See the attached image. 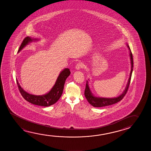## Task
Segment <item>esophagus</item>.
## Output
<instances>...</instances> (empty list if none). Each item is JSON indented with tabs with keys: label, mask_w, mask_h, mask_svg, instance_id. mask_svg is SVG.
Listing matches in <instances>:
<instances>
[{
	"label": "esophagus",
	"mask_w": 151,
	"mask_h": 151,
	"mask_svg": "<svg viewBox=\"0 0 151 151\" xmlns=\"http://www.w3.org/2000/svg\"><path fill=\"white\" fill-rule=\"evenodd\" d=\"M82 68H83V65L82 64V63H77V65H76V69H77V70H80V69H81Z\"/></svg>",
	"instance_id": "1"
}]
</instances>
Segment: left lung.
Masks as SVG:
<instances>
[{
	"mask_svg": "<svg viewBox=\"0 0 151 151\" xmlns=\"http://www.w3.org/2000/svg\"><path fill=\"white\" fill-rule=\"evenodd\" d=\"M127 47L128 49L129 50V55H130V63H131V71L130 73V76L128 79V82L127 86L126 87L125 89L124 90L123 93L118 96L117 97L115 98H102V97H97L94 96L91 90L90 89L89 86L88 84V81H87V83H86V89L84 91V95L85 97L86 98L87 100L90 104L92 105V106L95 107H105L107 106H109V105H113L115 104L117 102L120 101L121 100H122L124 97L125 96L127 91L128 90V87L130 84V80H131V77H132V74L133 72V55L132 53V52L130 51V47L128 46V44Z\"/></svg>",
	"mask_w": 151,
	"mask_h": 151,
	"instance_id": "8db88e82",
	"label": "left lung"
}]
</instances>
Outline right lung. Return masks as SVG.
<instances>
[{"label":"right lung","mask_w":151,"mask_h":151,"mask_svg":"<svg viewBox=\"0 0 151 151\" xmlns=\"http://www.w3.org/2000/svg\"><path fill=\"white\" fill-rule=\"evenodd\" d=\"M38 40V39L32 38L28 36L26 37L24 39L22 43L21 44L19 49L18 50V53L21 51L29 43L33 41ZM70 73L71 72L70 71V69L68 68H65L63 70H62L59 74L55 83L54 85L51 90L45 95L42 96H36L28 93V92L25 91L21 87L17 80H16V82L18 85V89L21 92V95L26 101L34 105L48 107L54 104L58 101L60 98L61 97L64 88L65 81L67 78L70 76Z\"/></svg>","instance_id":"right-lung-1"}]
</instances>
